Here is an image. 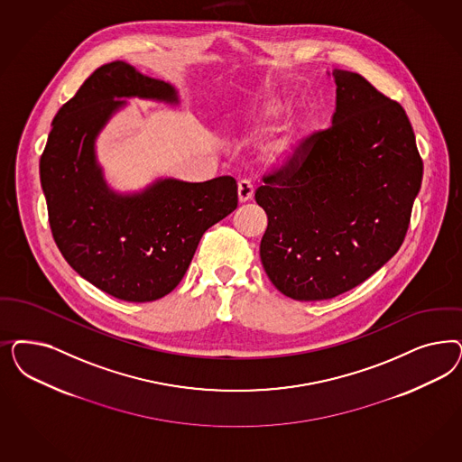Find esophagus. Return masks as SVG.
Returning <instances> with one entry per match:
<instances>
[{
    "label": "esophagus",
    "instance_id": "esophagus-1",
    "mask_svg": "<svg viewBox=\"0 0 462 462\" xmlns=\"http://www.w3.org/2000/svg\"><path fill=\"white\" fill-rule=\"evenodd\" d=\"M254 194V183L250 180H241L238 183L239 202H248Z\"/></svg>",
    "mask_w": 462,
    "mask_h": 462
}]
</instances>
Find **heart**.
<instances>
[{"label": "heart", "mask_w": 462, "mask_h": 462, "mask_svg": "<svg viewBox=\"0 0 462 462\" xmlns=\"http://www.w3.org/2000/svg\"><path fill=\"white\" fill-rule=\"evenodd\" d=\"M283 108H285V100L282 97H279L275 93H268L265 102H263V112L267 116H279ZM294 139H296L294 129H289L285 134L273 137L265 146V154H267L268 160L281 162L283 158H287V154L294 146Z\"/></svg>", "instance_id": "obj_1"}]
</instances>
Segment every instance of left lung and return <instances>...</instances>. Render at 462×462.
Masks as SVG:
<instances>
[{"mask_svg": "<svg viewBox=\"0 0 462 462\" xmlns=\"http://www.w3.org/2000/svg\"><path fill=\"white\" fill-rule=\"evenodd\" d=\"M331 125L263 175L260 258L287 298L323 300L367 281L400 250L423 162L402 105L358 73L335 69Z\"/></svg>", "mask_w": 462, "mask_h": 462, "instance_id": "left-lung-1", "label": "left lung"}]
</instances>
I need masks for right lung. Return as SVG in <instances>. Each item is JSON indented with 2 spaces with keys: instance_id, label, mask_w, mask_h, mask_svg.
Instances as JSON below:
<instances>
[{
  "instance_id": "obj_1",
  "label": "right lung",
  "mask_w": 462,
  "mask_h": 462,
  "mask_svg": "<svg viewBox=\"0 0 462 462\" xmlns=\"http://www.w3.org/2000/svg\"><path fill=\"white\" fill-rule=\"evenodd\" d=\"M122 97L177 102L168 83L122 60L100 66L52 120L41 181L54 241L66 262L114 298L149 302L183 279L210 226L238 208L233 177L187 183L160 180L137 195L114 194L93 143Z\"/></svg>"
}]
</instances>
